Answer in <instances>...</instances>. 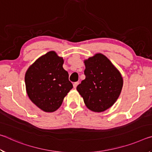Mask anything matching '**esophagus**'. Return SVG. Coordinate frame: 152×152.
I'll return each instance as SVG.
<instances>
[{"label":"esophagus","instance_id":"obj_1","mask_svg":"<svg viewBox=\"0 0 152 152\" xmlns=\"http://www.w3.org/2000/svg\"><path fill=\"white\" fill-rule=\"evenodd\" d=\"M78 82H74V83L73 84V86H74V88H76V87H77V86L78 85Z\"/></svg>","mask_w":152,"mask_h":152}]
</instances>
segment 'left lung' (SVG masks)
<instances>
[{"label":"left lung","instance_id":"8db88e82","mask_svg":"<svg viewBox=\"0 0 152 152\" xmlns=\"http://www.w3.org/2000/svg\"><path fill=\"white\" fill-rule=\"evenodd\" d=\"M86 78L76 87L88 109L102 112L119 98L123 78L117 69L106 56L97 53L84 61Z\"/></svg>","mask_w":152,"mask_h":152}]
</instances>
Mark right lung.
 I'll use <instances>...</instances> for the list:
<instances>
[{
  "instance_id": "1",
  "label": "right lung",
  "mask_w": 152,
  "mask_h": 152,
  "mask_svg": "<svg viewBox=\"0 0 152 152\" xmlns=\"http://www.w3.org/2000/svg\"><path fill=\"white\" fill-rule=\"evenodd\" d=\"M63 64L62 58L54 51H49L37 59L25 74L28 96L43 111L57 110L67 93L73 88Z\"/></svg>"
}]
</instances>
